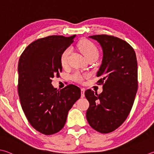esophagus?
Listing matches in <instances>:
<instances>
[{"label": "esophagus", "instance_id": "1", "mask_svg": "<svg viewBox=\"0 0 154 154\" xmlns=\"http://www.w3.org/2000/svg\"><path fill=\"white\" fill-rule=\"evenodd\" d=\"M81 97H85V89L84 88H82L81 89Z\"/></svg>", "mask_w": 154, "mask_h": 154}]
</instances>
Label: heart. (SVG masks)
I'll use <instances>...</instances> for the list:
<instances>
[{
  "mask_svg": "<svg viewBox=\"0 0 154 154\" xmlns=\"http://www.w3.org/2000/svg\"><path fill=\"white\" fill-rule=\"evenodd\" d=\"M77 48L82 52L85 59L89 58H97L98 57V50L94 44L88 40H81L77 44ZM71 52L70 48H66L64 50L60 57V63L63 66H66L68 64V57ZM72 79L78 83H82L83 80V76L79 72H76L72 75Z\"/></svg>",
  "mask_w": 154,
  "mask_h": 154,
  "instance_id": "heart-1",
  "label": "heart"
}]
</instances>
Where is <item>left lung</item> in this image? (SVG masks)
<instances>
[{
    "label": "left lung",
    "mask_w": 154,
    "mask_h": 154,
    "mask_svg": "<svg viewBox=\"0 0 154 154\" xmlns=\"http://www.w3.org/2000/svg\"><path fill=\"white\" fill-rule=\"evenodd\" d=\"M89 38L98 42L103 50L97 72L103 91H85L89 103L86 118L94 130L108 133L123 123L132 108L138 88L137 62L133 47L122 39L106 34Z\"/></svg>",
    "instance_id": "left-lung-1"
}]
</instances>
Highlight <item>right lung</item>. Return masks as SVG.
Wrapping results in <instances>:
<instances>
[{
  "label": "right lung",
  "mask_w": 154,
  "mask_h": 154,
  "mask_svg": "<svg viewBox=\"0 0 154 154\" xmlns=\"http://www.w3.org/2000/svg\"><path fill=\"white\" fill-rule=\"evenodd\" d=\"M75 35H50L38 39L25 49L18 64V94L27 121L46 135L60 131L70 109L81 97V89L70 84L54 88L52 79L62 72L60 57Z\"/></svg>",
  "instance_id": "right-lung-1"
}]
</instances>
